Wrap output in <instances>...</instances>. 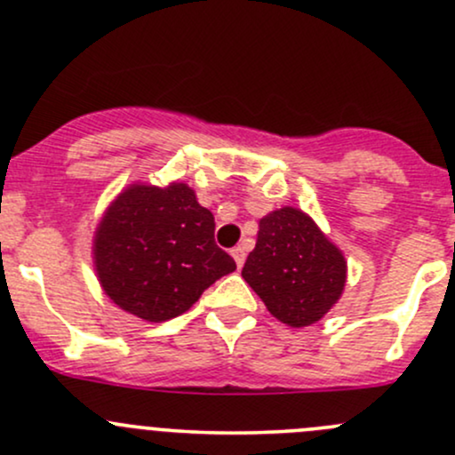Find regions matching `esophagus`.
Returning a JSON list of instances; mask_svg holds the SVG:
<instances>
[{"label": "esophagus", "mask_w": 455, "mask_h": 455, "mask_svg": "<svg viewBox=\"0 0 455 455\" xmlns=\"http://www.w3.org/2000/svg\"><path fill=\"white\" fill-rule=\"evenodd\" d=\"M231 254H233V259H235L237 267H242L243 261H246V251H243L242 246H235V248H233V251H231Z\"/></svg>", "instance_id": "esophagus-1"}]
</instances>
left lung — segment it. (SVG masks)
<instances>
[{"instance_id":"1","label":"left lung","mask_w":455,"mask_h":455,"mask_svg":"<svg viewBox=\"0 0 455 455\" xmlns=\"http://www.w3.org/2000/svg\"><path fill=\"white\" fill-rule=\"evenodd\" d=\"M242 276L278 322L304 328L319 322L341 298L347 263L311 216L283 207L259 220L257 246Z\"/></svg>"}]
</instances>
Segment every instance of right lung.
Returning a JSON list of instances; mask_svg holds the SVG:
<instances>
[{
  "label": "right lung",
  "mask_w": 455,
  "mask_h": 455,
  "mask_svg": "<svg viewBox=\"0 0 455 455\" xmlns=\"http://www.w3.org/2000/svg\"><path fill=\"white\" fill-rule=\"evenodd\" d=\"M213 213L186 183H133L94 231L92 257L109 300L147 322L186 313L204 289L235 269L218 248Z\"/></svg>",
  "instance_id": "obj_1"
}]
</instances>
